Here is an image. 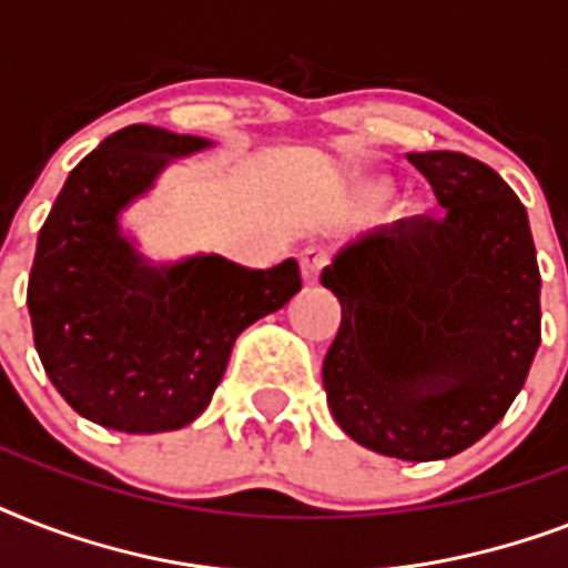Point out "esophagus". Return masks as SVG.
<instances>
[{
  "instance_id": "1",
  "label": "esophagus",
  "mask_w": 568,
  "mask_h": 568,
  "mask_svg": "<svg viewBox=\"0 0 568 568\" xmlns=\"http://www.w3.org/2000/svg\"><path fill=\"white\" fill-rule=\"evenodd\" d=\"M327 262H329V253H327V250H321V247L303 250V253H301L303 283H306V285H315V283H318L321 271H324V265H327Z\"/></svg>"
}]
</instances>
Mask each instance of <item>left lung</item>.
<instances>
[{"mask_svg":"<svg viewBox=\"0 0 568 568\" xmlns=\"http://www.w3.org/2000/svg\"><path fill=\"white\" fill-rule=\"evenodd\" d=\"M442 217L368 232L321 285L342 303L324 359L338 427L383 457H454L493 430L539 347V267L525 205L484 162L406 153Z\"/></svg>","mask_w":568,"mask_h":568,"instance_id":"1","label":"left lung"}]
</instances>
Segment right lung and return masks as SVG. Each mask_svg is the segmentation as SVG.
I'll use <instances>...</instances> for the list:
<instances>
[{"mask_svg":"<svg viewBox=\"0 0 568 568\" xmlns=\"http://www.w3.org/2000/svg\"><path fill=\"white\" fill-rule=\"evenodd\" d=\"M212 146L162 126L120 129L70 171L38 235L29 315L40 363L75 413L109 430L194 422L235 338L301 292L294 258L267 271L217 253L153 262L123 230L168 164Z\"/></svg>","mask_w":568,"mask_h":568,"instance_id":"add662e5","label":"right lung"}]
</instances>
